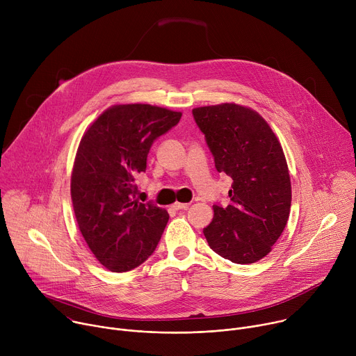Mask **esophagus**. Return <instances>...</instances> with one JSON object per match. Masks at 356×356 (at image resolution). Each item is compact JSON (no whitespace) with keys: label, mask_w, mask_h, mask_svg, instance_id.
<instances>
[{"label":"esophagus","mask_w":356,"mask_h":356,"mask_svg":"<svg viewBox=\"0 0 356 356\" xmlns=\"http://www.w3.org/2000/svg\"><path fill=\"white\" fill-rule=\"evenodd\" d=\"M188 207H190L188 202H175L173 204L175 210H187Z\"/></svg>","instance_id":"obj_1"}]
</instances>
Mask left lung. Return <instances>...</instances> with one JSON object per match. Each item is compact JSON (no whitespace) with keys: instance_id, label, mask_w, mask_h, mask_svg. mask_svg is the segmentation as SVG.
Listing matches in <instances>:
<instances>
[{"instance_id":"obj_1","label":"left lung","mask_w":356,"mask_h":356,"mask_svg":"<svg viewBox=\"0 0 356 356\" xmlns=\"http://www.w3.org/2000/svg\"><path fill=\"white\" fill-rule=\"evenodd\" d=\"M193 117L217 172L232 179L229 204L213 206L214 218L202 232L220 257L239 265L258 262L272 250L290 214L291 183L282 145L249 107H198Z\"/></svg>"}]
</instances>
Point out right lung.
<instances>
[{
  "mask_svg": "<svg viewBox=\"0 0 356 356\" xmlns=\"http://www.w3.org/2000/svg\"><path fill=\"white\" fill-rule=\"evenodd\" d=\"M181 118L150 104H117L84 132L70 193L79 229L106 269L128 272L156 249L169 221L165 209L142 204L135 177L146 170L149 149Z\"/></svg>",
  "mask_w": 356,
  "mask_h": 356,
  "instance_id": "1",
  "label": "right lung"
}]
</instances>
